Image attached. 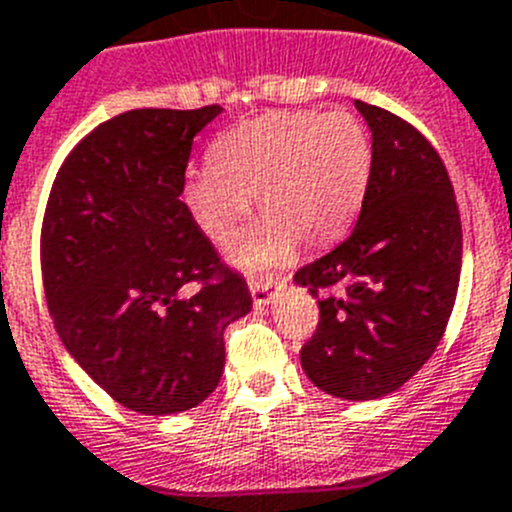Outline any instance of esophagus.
Returning <instances> with one entry per match:
<instances>
[{
  "mask_svg": "<svg viewBox=\"0 0 512 512\" xmlns=\"http://www.w3.org/2000/svg\"><path fill=\"white\" fill-rule=\"evenodd\" d=\"M272 283L270 280H262V278H250V293L255 305H267L272 300Z\"/></svg>",
  "mask_w": 512,
  "mask_h": 512,
  "instance_id": "1",
  "label": "esophagus"
}]
</instances>
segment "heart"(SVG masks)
<instances>
[{"mask_svg":"<svg viewBox=\"0 0 512 512\" xmlns=\"http://www.w3.org/2000/svg\"><path fill=\"white\" fill-rule=\"evenodd\" d=\"M371 176V141L346 111H270L224 131L209 171L186 186V202L217 247H232L250 219L265 227L242 245L247 270L283 265L295 245L318 250L356 219Z\"/></svg>","mask_w":512,"mask_h":512,"instance_id":"heart-1","label":"heart"}]
</instances>
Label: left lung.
Segmentation results:
<instances>
[{
  "instance_id": "1",
  "label": "left lung",
  "mask_w": 512,
  "mask_h": 512,
  "mask_svg": "<svg viewBox=\"0 0 512 512\" xmlns=\"http://www.w3.org/2000/svg\"><path fill=\"white\" fill-rule=\"evenodd\" d=\"M356 108L371 128L361 214L293 280L321 308L300 348L303 371L326 394L366 401L407 384L442 341L460 285L462 222L432 143L379 105Z\"/></svg>"
}]
</instances>
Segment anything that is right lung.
<instances>
[{
  "label": "right lung",
  "instance_id": "1",
  "mask_svg": "<svg viewBox=\"0 0 512 512\" xmlns=\"http://www.w3.org/2000/svg\"><path fill=\"white\" fill-rule=\"evenodd\" d=\"M219 113H121L93 128L52 181L40 260L55 331L133 412L202 404L222 376L224 328L252 308L245 278L219 260L179 199L194 136ZM191 282L200 290L186 299Z\"/></svg>",
  "mask_w": 512,
  "mask_h": 512
}]
</instances>
